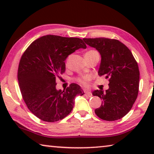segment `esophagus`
<instances>
[{"mask_svg": "<svg viewBox=\"0 0 154 154\" xmlns=\"http://www.w3.org/2000/svg\"><path fill=\"white\" fill-rule=\"evenodd\" d=\"M84 93H85V96H89V97H91V96H92V94L90 92H89V91L84 90Z\"/></svg>", "mask_w": 154, "mask_h": 154, "instance_id": "obj_1", "label": "esophagus"}]
</instances>
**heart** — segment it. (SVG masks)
I'll return each mask as SVG.
<instances>
[{"mask_svg": "<svg viewBox=\"0 0 154 154\" xmlns=\"http://www.w3.org/2000/svg\"><path fill=\"white\" fill-rule=\"evenodd\" d=\"M96 51L94 50H90L89 51H88L87 53H91V52H94ZM92 79V75H83V76H81V77H78L76 78V81L79 83L80 84H82L83 85H87L89 83V81Z\"/></svg>", "mask_w": 154, "mask_h": 154, "instance_id": "1", "label": "heart"}]
</instances>
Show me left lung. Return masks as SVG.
Returning a JSON list of instances; mask_svg holds the SVG:
<instances>
[{
    "instance_id": "obj_1",
    "label": "left lung",
    "mask_w": 154,
    "mask_h": 154,
    "mask_svg": "<svg viewBox=\"0 0 154 154\" xmlns=\"http://www.w3.org/2000/svg\"><path fill=\"white\" fill-rule=\"evenodd\" d=\"M87 45L96 48L101 56L100 76L109 79V89L96 90L94 96L103 100L95 113L105 121L118 120L132 109L139 87V69L132 52L117 39L108 38H83Z\"/></svg>"
}]
</instances>
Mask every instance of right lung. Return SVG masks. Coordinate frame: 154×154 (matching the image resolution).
Returning <instances> with one entry per match:
<instances>
[{"label":"right lung","mask_w":154,"mask_h":154,"mask_svg":"<svg viewBox=\"0 0 154 154\" xmlns=\"http://www.w3.org/2000/svg\"><path fill=\"white\" fill-rule=\"evenodd\" d=\"M86 45L79 38L46 35L30 44L21 57L17 79L22 98L36 117L55 122L72 110L74 98L83 95L79 85L71 83L66 90H56V79L66 69L65 60Z\"/></svg>","instance_id":"obj_1"}]
</instances>
